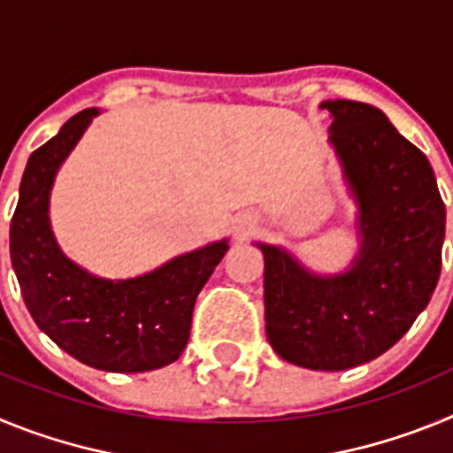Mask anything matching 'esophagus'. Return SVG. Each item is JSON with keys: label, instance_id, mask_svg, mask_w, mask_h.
<instances>
[{"label": "esophagus", "instance_id": "34e87169", "mask_svg": "<svg viewBox=\"0 0 453 453\" xmlns=\"http://www.w3.org/2000/svg\"><path fill=\"white\" fill-rule=\"evenodd\" d=\"M254 224H256V222L250 218V215H247V218L235 219V224H234L235 235H240V238H245L247 234H251V229H254Z\"/></svg>", "mask_w": 453, "mask_h": 453}]
</instances>
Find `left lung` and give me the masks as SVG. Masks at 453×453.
Masks as SVG:
<instances>
[{
	"instance_id": "left-lung-1",
	"label": "left lung",
	"mask_w": 453,
	"mask_h": 453,
	"mask_svg": "<svg viewBox=\"0 0 453 453\" xmlns=\"http://www.w3.org/2000/svg\"><path fill=\"white\" fill-rule=\"evenodd\" d=\"M329 140L358 203L361 250L347 272L319 276L286 250L265 258V331L292 365L340 372L374 361L406 334L435 290L445 203L429 158L363 102H322Z\"/></svg>"
}]
</instances>
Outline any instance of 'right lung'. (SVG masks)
I'll return each mask as SVG.
<instances>
[{
    "label": "right lung",
    "instance_id": "1",
    "mask_svg": "<svg viewBox=\"0 0 453 453\" xmlns=\"http://www.w3.org/2000/svg\"><path fill=\"white\" fill-rule=\"evenodd\" d=\"M97 113H77L29 156L11 219V263L31 318L63 351L104 372L158 370L186 349L199 290L229 245L211 242L124 281L99 279L72 263L51 234L50 192Z\"/></svg>",
    "mask_w": 453,
    "mask_h": 453
}]
</instances>
